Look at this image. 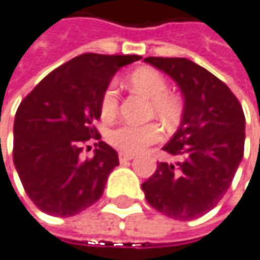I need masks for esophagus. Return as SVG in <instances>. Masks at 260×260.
<instances>
[{
	"mask_svg": "<svg viewBox=\"0 0 260 260\" xmlns=\"http://www.w3.org/2000/svg\"><path fill=\"white\" fill-rule=\"evenodd\" d=\"M134 159V154H128V153H119V161L120 163H125V161H129Z\"/></svg>",
	"mask_w": 260,
	"mask_h": 260,
	"instance_id": "34e87169",
	"label": "esophagus"
}]
</instances>
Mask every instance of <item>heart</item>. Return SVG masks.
Returning a JSON list of instances; mask_svg holds the SVG:
<instances>
[{
    "instance_id": "b5f03b06",
    "label": "heart",
    "mask_w": 260,
    "mask_h": 260,
    "mask_svg": "<svg viewBox=\"0 0 260 260\" xmlns=\"http://www.w3.org/2000/svg\"><path fill=\"white\" fill-rule=\"evenodd\" d=\"M131 86L151 100V115L160 119L168 128L179 123L182 116V103L168 94V82L157 70L143 68L129 76ZM119 110V99L115 85H109L100 100V115L103 120H113ZM163 137L157 123L147 125H120L107 134V143L122 153L134 154L145 147L159 143Z\"/></svg>"
}]
</instances>
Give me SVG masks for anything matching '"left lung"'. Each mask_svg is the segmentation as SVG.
<instances>
[{
  "mask_svg": "<svg viewBox=\"0 0 260 260\" xmlns=\"http://www.w3.org/2000/svg\"><path fill=\"white\" fill-rule=\"evenodd\" d=\"M144 61L175 81L184 110L179 128L161 148L179 160L157 163L141 187L150 206L163 215L196 219L219 203L234 179L244 153V113L221 79L188 58L147 57Z\"/></svg>",
  "mask_w": 260,
  "mask_h": 260,
  "instance_id": "left-lung-1",
  "label": "left lung"
}]
</instances>
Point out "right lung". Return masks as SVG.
Here are the masks:
<instances>
[{
    "mask_svg": "<svg viewBox=\"0 0 260 260\" xmlns=\"http://www.w3.org/2000/svg\"><path fill=\"white\" fill-rule=\"evenodd\" d=\"M140 55H78L53 70L20 103L14 117L13 161L37 206L68 218L94 205L119 165L115 148L99 141L92 159L82 143L100 134V100L120 68Z\"/></svg>",
    "mask_w": 260,
    "mask_h": 260,
    "instance_id": "add662e5",
    "label": "right lung"
}]
</instances>
